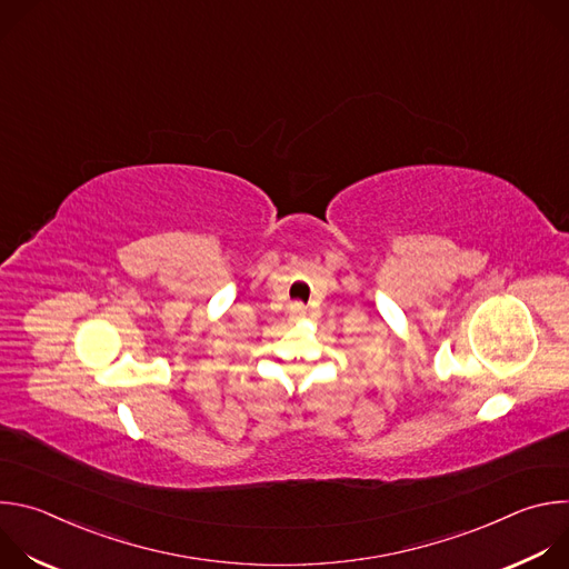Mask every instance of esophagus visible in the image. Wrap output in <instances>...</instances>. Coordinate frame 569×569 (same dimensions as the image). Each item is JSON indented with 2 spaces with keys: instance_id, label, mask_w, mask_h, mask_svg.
<instances>
[{
  "instance_id": "obj_1",
  "label": "esophagus",
  "mask_w": 569,
  "mask_h": 569,
  "mask_svg": "<svg viewBox=\"0 0 569 569\" xmlns=\"http://www.w3.org/2000/svg\"><path fill=\"white\" fill-rule=\"evenodd\" d=\"M303 312H306V310H303V306H301L299 301H297V303H292V315H297V317H299V315H303Z\"/></svg>"
}]
</instances>
